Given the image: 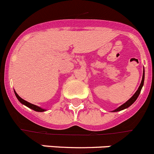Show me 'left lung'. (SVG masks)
I'll use <instances>...</instances> for the list:
<instances>
[{
    "label": "left lung",
    "instance_id": "left-lung-1",
    "mask_svg": "<svg viewBox=\"0 0 154 154\" xmlns=\"http://www.w3.org/2000/svg\"><path fill=\"white\" fill-rule=\"evenodd\" d=\"M143 82H144V71H143V78H142V81H141V83H140V86H139L137 91L135 92V94H134V95H133V96H132V97L130 98V99H129L127 102H126L124 104H123L122 106H120L119 108H117L116 109L114 110L113 112H118V111H120V110H123V109H126V108H128L129 106H131V105L133 104V103H134L136 100H137V97H138L139 95H140V93L141 89H142V87H143Z\"/></svg>",
    "mask_w": 154,
    "mask_h": 154
}]
</instances>
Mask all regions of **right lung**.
I'll use <instances>...</instances> for the list:
<instances>
[{
	"label": "right lung",
	"instance_id": "add662e5",
	"mask_svg": "<svg viewBox=\"0 0 154 154\" xmlns=\"http://www.w3.org/2000/svg\"><path fill=\"white\" fill-rule=\"evenodd\" d=\"M14 93H15L16 97L17 98V99H18L19 101L21 102V103H22V104L25 105L26 106L29 107L30 109L35 110V111H37V112H44V111H45V109H43L40 108V107H38V106H35V105H34V104H31V103H28V102L25 101V100H24V99H21V98L20 97V96H18V95H17V92H14Z\"/></svg>",
	"mask_w": 154,
	"mask_h": 154
}]
</instances>
